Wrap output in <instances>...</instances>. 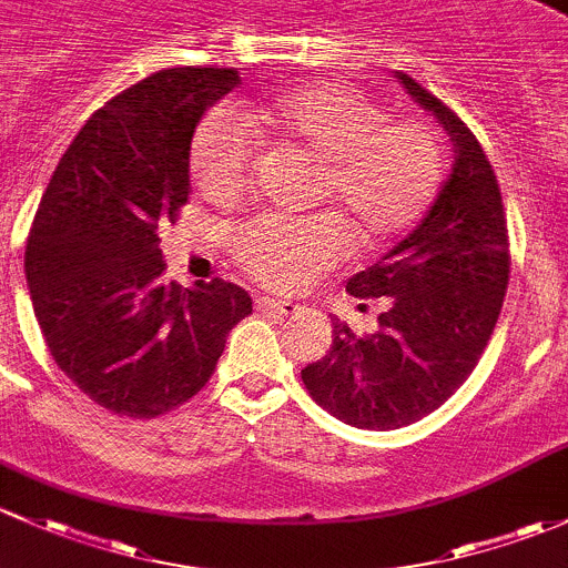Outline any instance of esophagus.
I'll list each match as a JSON object with an SVG mask.
<instances>
[{"label":"esophagus","instance_id":"1","mask_svg":"<svg viewBox=\"0 0 568 568\" xmlns=\"http://www.w3.org/2000/svg\"><path fill=\"white\" fill-rule=\"evenodd\" d=\"M256 312L273 314V317H292V314L301 312V306L290 301H271V297H260V301H256Z\"/></svg>","mask_w":568,"mask_h":568}]
</instances>
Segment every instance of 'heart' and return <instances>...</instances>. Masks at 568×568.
<instances>
[{"instance_id": "obj_1", "label": "heart", "mask_w": 568, "mask_h": 568, "mask_svg": "<svg viewBox=\"0 0 568 568\" xmlns=\"http://www.w3.org/2000/svg\"><path fill=\"white\" fill-rule=\"evenodd\" d=\"M256 125L320 163L317 199L331 202L361 245L407 235L443 180V150L418 122H390L388 111L344 84L286 90L256 111ZM260 139L248 122L215 109L191 139V178L204 199L230 204L248 189ZM347 235L331 215H256L230 235L237 265L271 290H297L347 254Z\"/></svg>"}]
</instances>
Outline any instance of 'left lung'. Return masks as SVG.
Instances as JSON below:
<instances>
[{"mask_svg":"<svg viewBox=\"0 0 568 568\" xmlns=\"http://www.w3.org/2000/svg\"><path fill=\"white\" fill-rule=\"evenodd\" d=\"M452 139L454 163L429 213L347 292L383 297L377 331L333 320V344L301 372L312 399L358 429H399L443 405L470 377L500 317L508 230L493 166L470 128L407 73H396Z\"/></svg>","mask_w":568,"mask_h":568,"instance_id":"1","label":"left lung"}]
</instances>
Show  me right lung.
<instances>
[{"label": "right lung", "instance_id": "add662e5", "mask_svg": "<svg viewBox=\"0 0 568 568\" xmlns=\"http://www.w3.org/2000/svg\"><path fill=\"white\" fill-rule=\"evenodd\" d=\"M237 84V68H169L128 87L70 142L34 213L23 271L51 358L116 415L196 396L251 314L237 284L166 282L158 248V224L189 202L199 120Z\"/></svg>", "mask_w": 568, "mask_h": 568}]
</instances>
